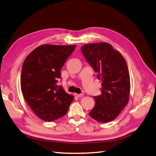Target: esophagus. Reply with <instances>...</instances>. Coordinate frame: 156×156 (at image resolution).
Returning <instances> with one entry per match:
<instances>
[{"instance_id": "obj_1", "label": "esophagus", "mask_w": 156, "mask_h": 156, "mask_svg": "<svg viewBox=\"0 0 156 156\" xmlns=\"http://www.w3.org/2000/svg\"><path fill=\"white\" fill-rule=\"evenodd\" d=\"M74 95L76 98H81V97H82L83 95V94H74Z\"/></svg>"}]
</instances>
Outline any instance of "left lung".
Masks as SVG:
<instances>
[{
  "label": "left lung",
  "mask_w": 156,
  "mask_h": 156,
  "mask_svg": "<svg viewBox=\"0 0 156 156\" xmlns=\"http://www.w3.org/2000/svg\"><path fill=\"white\" fill-rule=\"evenodd\" d=\"M81 51L102 81L101 94L94 96L95 105L90 116L100 122H110L118 116L129 99L130 74L126 62L119 51L105 42L84 45Z\"/></svg>",
  "instance_id": "obj_1"
}]
</instances>
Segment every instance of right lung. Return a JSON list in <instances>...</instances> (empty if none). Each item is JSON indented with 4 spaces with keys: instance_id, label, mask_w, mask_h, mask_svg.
Masks as SVG:
<instances>
[{
    "instance_id": "right-lung-1",
    "label": "right lung",
    "mask_w": 156,
    "mask_h": 156,
    "mask_svg": "<svg viewBox=\"0 0 156 156\" xmlns=\"http://www.w3.org/2000/svg\"><path fill=\"white\" fill-rule=\"evenodd\" d=\"M76 45H43L27 55L23 63L21 90L27 104L38 117L53 121L67 113L74 97L68 94L58 79L61 69Z\"/></svg>"
}]
</instances>
